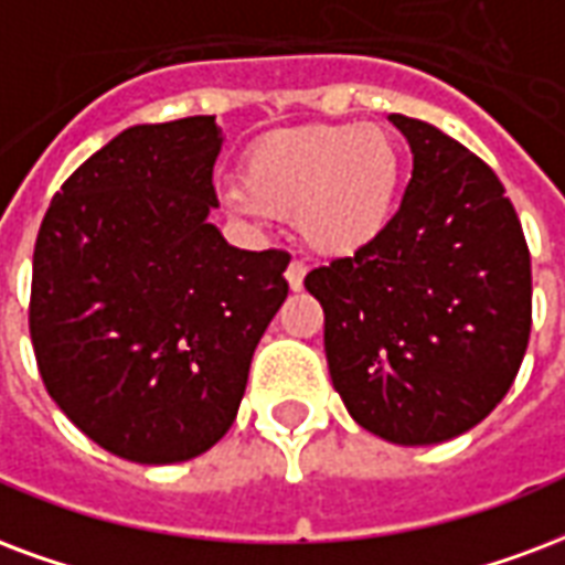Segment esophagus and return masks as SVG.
I'll return each instance as SVG.
<instances>
[{
	"instance_id": "obj_1",
	"label": "esophagus",
	"mask_w": 565,
	"mask_h": 565,
	"mask_svg": "<svg viewBox=\"0 0 565 565\" xmlns=\"http://www.w3.org/2000/svg\"><path fill=\"white\" fill-rule=\"evenodd\" d=\"M305 271H308V266H305L302 260H290V266H287V284H290V290H302V281H305Z\"/></svg>"
}]
</instances>
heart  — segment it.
Segmentation results:
<instances>
[{
    "label": "heart",
    "instance_id": "1",
    "mask_svg": "<svg viewBox=\"0 0 565 565\" xmlns=\"http://www.w3.org/2000/svg\"><path fill=\"white\" fill-rule=\"evenodd\" d=\"M401 185L395 137L377 125H305L250 146L230 206L296 221L308 248L347 257L386 230Z\"/></svg>",
    "mask_w": 565,
    "mask_h": 565
}]
</instances>
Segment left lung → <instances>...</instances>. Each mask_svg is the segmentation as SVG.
I'll list each match as a JSON object with an SVG mask.
<instances>
[{
    "mask_svg": "<svg viewBox=\"0 0 565 565\" xmlns=\"http://www.w3.org/2000/svg\"><path fill=\"white\" fill-rule=\"evenodd\" d=\"M413 177L377 239L305 275L329 374L388 443L470 431L515 383L533 326L530 248L503 182L434 125L392 113Z\"/></svg>",
    "mask_w": 565,
    "mask_h": 565,
    "instance_id": "obj_1",
    "label": "left lung"
}]
</instances>
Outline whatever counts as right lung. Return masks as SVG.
I'll list each match as a JSON object with an SVG mask.
<instances>
[{
  "label": "right lung",
  "mask_w": 565,
  "mask_h": 565,
  "mask_svg": "<svg viewBox=\"0 0 565 565\" xmlns=\"http://www.w3.org/2000/svg\"><path fill=\"white\" fill-rule=\"evenodd\" d=\"M215 116L134 125L50 203L29 335L50 398L107 452L198 458L239 413L254 350L287 299V250L224 242Z\"/></svg>",
  "instance_id": "right-lung-1"
}]
</instances>
